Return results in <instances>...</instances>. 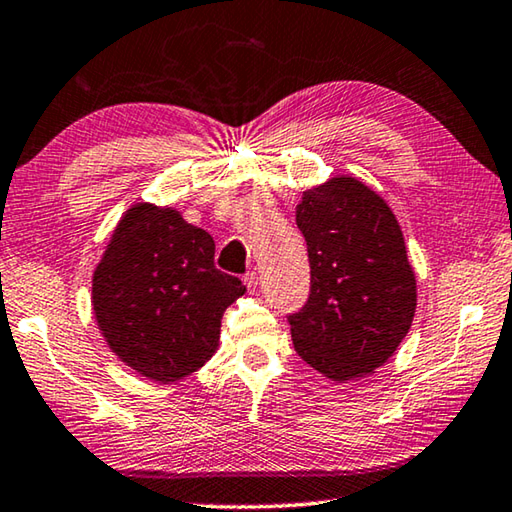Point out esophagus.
<instances>
[{"label": "esophagus", "instance_id": "34e87169", "mask_svg": "<svg viewBox=\"0 0 512 512\" xmlns=\"http://www.w3.org/2000/svg\"><path fill=\"white\" fill-rule=\"evenodd\" d=\"M243 285L248 287L250 294H253V291L257 289V273L255 271H248L246 275H243Z\"/></svg>", "mask_w": 512, "mask_h": 512}]
</instances>
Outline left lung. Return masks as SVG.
<instances>
[{
    "instance_id": "obj_1",
    "label": "left lung",
    "mask_w": 512,
    "mask_h": 512,
    "mask_svg": "<svg viewBox=\"0 0 512 512\" xmlns=\"http://www.w3.org/2000/svg\"><path fill=\"white\" fill-rule=\"evenodd\" d=\"M296 225L312 287L289 316L296 353L323 376H369L392 358L417 310V280L387 202L351 175L303 191Z\"/></svg>"
}]
</instances>
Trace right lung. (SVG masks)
<instances>
[{"mask_svg": "<svg viewBox=\"0 0 512 512\" xmlns=\"http://www.w3.org/2000/svg\"><path fill=\"white\" fill-rule=\"evenodd\" d=\"M214 239L175 207L136 202L93 273V314L120 362L157 383L198 371L218 348L223 312L246 294L214 266Z\"/></svg>", "mask_w": 512, "mask_h": 512, "instance_id": "1", "label": "right lung"}]
</instances>
